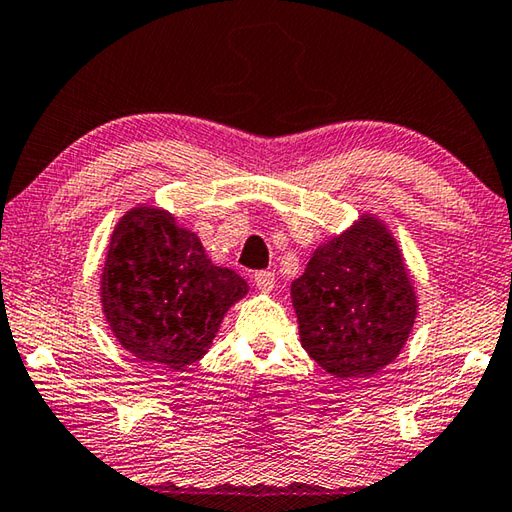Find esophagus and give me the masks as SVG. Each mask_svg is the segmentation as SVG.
Listing matches in <instances>:
<instances>
[{
    "mask_svg": "<svg viewBox=\"0 0 512 512\" xmlns=\"http://www.w3.org/2000/svg\"><path fill=\"white\" fill-rule=\"evenodd\" d=\"M255 284L262 293H271L275 289V273H271V271L255 273Z\"/></svg>",
    "mask_w": 512,
    "mask_h": 512,
    "instance_id": "obj_1",
    "label": "esophagus"
}]
</instances>
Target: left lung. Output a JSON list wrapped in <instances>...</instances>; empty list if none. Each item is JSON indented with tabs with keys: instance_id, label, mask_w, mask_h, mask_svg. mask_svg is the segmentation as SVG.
Segmentation results:
<instances>
[{
	"instance_id": "8db88e82",
	"label": "left lung",
	"mask_w": 512,
	"mask_h": 512,
	"mask_svg": "<svg viewBox=\"0 0 512 512\" xmlns=\"http://www.w3.org/2000/svg\"><path fill=\"white\" fill-rule=\"evenodd\" d=\"M291 302L302 348L341 381L372 377L400 357L420 307L400 244L370 212L311 253Z\"/></svg>"
}]
</instances>
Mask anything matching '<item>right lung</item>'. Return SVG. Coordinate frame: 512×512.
<instances>
[{
	"label": "right lung",
	"instance_id": "obj_1",
	"mask_svg": "<svg viewBox=\"0 0 512 512\" xmlns=\"http://www.w3.org/2000/svg\"><path fill=\"white\" fill-rule=\"evenodd\" d=\"M248 291L244 277L212 264L196 232L155 205H135L117 221L99 282L103 316L121 348L167 370L201 361Z\"/></svg>",
	"mask_w": 512,
	"mask_h": 512
}]
</instances>
